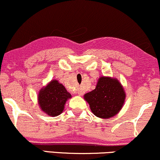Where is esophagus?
Listing matches in <instances>:
<instances>
[{"mask_svg":"<svg viewBox=\"0 0 160 160\" xmlns=\"http://www.w3.org/2000/svg\"><path fill=\"white\" fill-rule=\"evenodd\" d=\"M78 95H82L84 94V91L82 90L81 89H79L78 90Z\"/></svg>","mask_w":160,"mask_h":160,"instance_id":"esophagus-1","label":"esophagus"}]
</instances>
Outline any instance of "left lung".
Segmentation results:
<instances>
[{
	"mask_svg": "<svg viewBox=\"0 0 160 160\" xmlns=\"http://www.w3.org/2000/svg\"><path fill=\"white\" fill-rule=\"evenodd\" d=\"M84 99L97 117L109 119L117 115L123 106L126 92L117 78L101 77L95 89L86 93Z\"/></svg>",
	"mask_w": 160,
	"mask_h": 160,
	"instance_id": "obj_1",
	"label": "left lung"
}]
</instances>
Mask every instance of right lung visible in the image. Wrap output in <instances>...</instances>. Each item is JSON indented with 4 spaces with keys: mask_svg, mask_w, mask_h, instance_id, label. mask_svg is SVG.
<instances>
[{
    "mask_svg": "<svg viewBox=\"0 0 160 160\" xmlns=\"http://www.w3.org/2000/svg\"><path fill=\"white\" fill-rule=\"evenodd\" d=\"M69 98H71V95L57 80H51L47 86H43L38 95L40 110L51 117L61 114Z\"/></svg>",
    "mask_w": 160,
    "mask_h": 160,
    "instance_id": "1",
    "label": "right lung"
}]
</instances>
